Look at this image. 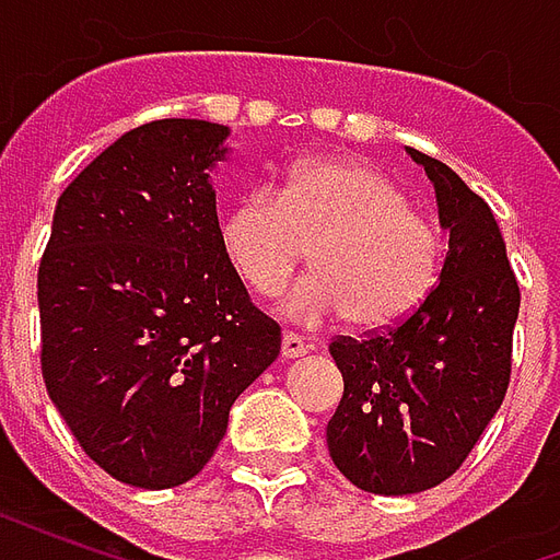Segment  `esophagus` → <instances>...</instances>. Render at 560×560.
<instances>
[{"instance_id":"1","label":"esophagus","mask_w":560,"mask_h":560,"mask_svg":"<svg viewBox=\"0 0 560 560\" xmlns=\"http://www.w3.org/2000/svg\"><path fill=\"white\" fill-rule=\"evenodd\" d=\"M303 353H308V345H305L296 332H284V336H281V357H284V360H296V357H303Z\"/></svg>"}]
</instances>
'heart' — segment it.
Wrapping results in <instances>:
<instances>
[{
	"label": "heart",
	"mask_w": 560,
	"mask_h": 560,
	"mask_svg": "<svg viewBox=\"0 0 560 560\" xmlns=\"http://www.w3.org/2000/svg\"><path fill=\"white\" fill-rule=\"evenodd\" d=\"M224 255L260 296L288 288L312 248L315 276L284 312L360 332L396 327L432 291L444 260L441 231L393 176L357 159L300 161L279 191L257 188L221 224Z\"/></svg>",
	"instance_id": "heart-1"
}]
</instances>
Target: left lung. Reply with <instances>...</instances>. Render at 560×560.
I'll use <instances>...</instances> for the list:
<instances>
[{"instance_id": "8db88e82", "label": "left lung", "mask_w": 560, "mask_h": 560, "mask_svg": "<svg viewBox=\"0 0 560 560\" xmlns=\"http://www.w3.org/2000/svg\"><path fill=\"white\" fill-rule=\"evenodd\" d=\"M425 167L450 231L441 279L411 315L329 353L345 396L327 425L336 468L372 494L425 492L468 458L504 401L518 284L492 209L444 161L408 147Z\"/></svg>"}]
</instances>
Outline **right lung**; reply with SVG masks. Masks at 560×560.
<instances>
[{"label":"right lung","instance_id":"add662e5","mask_svg":"<svg viewBox=\"0 0 560 560\" xmlns=\"http://www.w3.org/2000/svg\"><path fill=\"white\" fill-rule=\"evenodd\" d=\"M228 135L203 119L122 135L62 191L38 267L47 393L83 453L138 489L200 474L281 351L221 243L209 171Z\"/></svg>","mask_w":560,"mask_h":560}]
</instances>
